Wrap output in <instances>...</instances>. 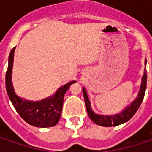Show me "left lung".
Instances as JSON below:
<instances>
[{
    "label": "left lung",
    "mask_w": 152,
    "mask_h": 152,
    "mask_svg": "<svg viewBox=\"0 0 152 152\" xmlns=\"http://www.w3.org/2000/svg\"><path fill=\"white\" fill-rule=\"evenodd\" d=\"M145 64H146V61H145ZM146 81H147V74H146V72H145L142 77V83L140 86V90L135 101L132 102L131 105L126 108L123 113L114 115V116H103V115H98L95 113L91 108V102L88 98L86 91L85 88H83V94H84V98H85V105H86V109H87V113L90 118L98 125L104 126V127L118 126L129 121L137 112L141 102L143 101L145 89H146Z\"/></svg>",
    "instance_id": "1"
}]
</instances>
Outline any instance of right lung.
<instances>
[{
  "instance_id": "obj_1",
  "label": "right lung",
  "mask_w": 152,
  "mask_h": 152,
  "mask_svg": "<svg viewBox=\"0 0 152 152\" xmlns=\"http://www.w3.org/2000/svg\"><path fill=\"white\" fill-rule=\"evenodd\" d=\"M15 48L11 50L8 58V67L6 73V88L9 98L20 117L30 125L48 128L55 126L61 117L63 98L69 86L75 81L69 82L61 87L53 96L40 102H28L18 97L12 84V70L13 66Z\"/></svg>"
}]
</instances>
